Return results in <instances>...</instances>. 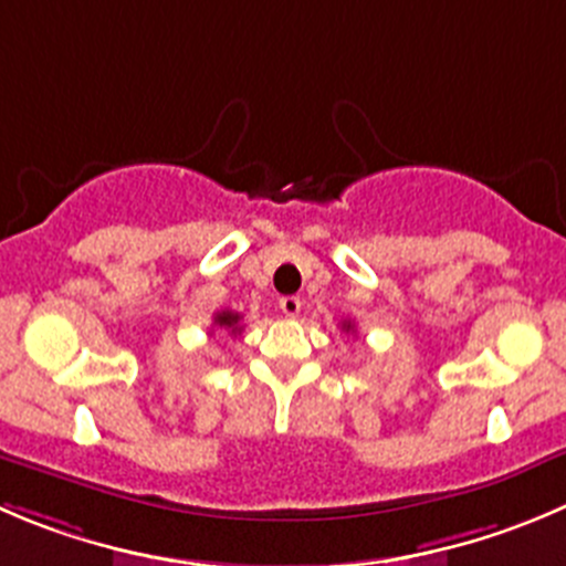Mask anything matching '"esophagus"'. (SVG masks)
I'll return each instance as SVG.
<instances>
[{
	"mask_svg": "<svg viewBox=\"0 0 566 566\" xmlns=\"http://www.w3.org/2000/svg\"><path fill=\"white\" fill-rule=\"evenodd\" d=\"M303 308V300L300 297H280V311L286 316H297Z\"/></svg>",
	"mask_w": 566,
	"mask_h": 566,
	"instance_id": "esophagus-1",
	"label": "esophagus"
}]
</instances>
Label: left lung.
Masks as SVG:
<instances>
[{"instance_id":"1","label":"left lung","mask_w":566,"mask_h":566,"mask_svg":"<svg viewBox=\"0 0 566 566\" xmlns=\"http://www.w3.org/2000/svg\"><path fill=\"white\" fill-rule=\"evenodd\" d=\"M344 331L349 333V331H353V325H349V322H344Z\"/></svg>"}]
</instances>
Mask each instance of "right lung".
Wrapping results in <instances>:
<instances>
[{
  "mask_svg": "<svg viewBox=\"0 0 566 566\" xmlns=\"http://www.w3.org/2000/svg\"><path fill=\"white\" fill-rule=\"evenodd\" d=\"M239 322H241V316L233 314V311H219V314L213 316V325L224 327V331H230V333H241Z\"/></svg>",
  "mask_w": 566,
  "mask_h": 566,
  "instance_id": "right-lung-1",
  "label": "right lung"
}]
</instances>
